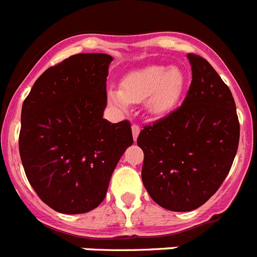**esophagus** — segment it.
Instances as JSON below:
<instances>
[{
    "mask_svg": "<svg viewBox=\"0 0 257 257\" xmlns=\"http://www.w3.org/2000/svg\"><path fill=\"white\" fill-rule=\"evenodd\" d=\"M131 130H133V137H134V140H137L138 135H139V133H140V127H139V124L134 123L133 126H131Z\"/></svg>",
    "mask_w": 257,
    "mask_h": 257,
    "instance_id": "esophagus-1",
    "label": "esophagus"
}]
</instances>
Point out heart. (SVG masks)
I'll return each mask as SVG.
<instances>
[{
    "label": "heart",
    "instance_id": "obj_1",
    "mask_svg": "<svg viewBox=\"0 0 257 257\" xmlns=\"http://www.w3.org/2000/svg\"><path fill=\"white\" fill-rule=\"evenodd\" d=\"M186 88V76L178 67L148 66L128 72L120 82L119 91L110 89L111 104L126 109L128 104L146 101L151 114L161 117L170 113L181 100Z\"/></svg>",
    "mask_w": 257,
    "mask_h": 257
}]
</instances>
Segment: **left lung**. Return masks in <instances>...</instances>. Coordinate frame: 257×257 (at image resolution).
I'll return each mask as SVG.
<instances>
[{"mask_svg": "<svg viewBox=\"0 0 257 257\" xmlns=\"http://www.w3.org/2000/svg\"><path fill=\"white\" fill-rule=\"evenodd\" d=\"M187 57L192 82L183 104L144 126L137 140L144 187L174 212L196 209L216 194L233 165L240 130L229 87L203 57Z\"/></svg>", "mask_w": 257, "mask_h": 257, "instance_id": "left-lung-1", "label": "left lung"}]
</instances>
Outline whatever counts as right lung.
Listing matches in <instances>:
<instances>
[{"instance_id":"add662e5","label":"right lung","mask_w":257,"mask_h":257,"mask_svg":"<svg viewBox=\"0 0 257 257\" xmlns=\"http://www.w3.org/2000/svg\"><path fill=\"white\" fill-rule=\"evenodd\" d=\"M109 54H74L39 76L22 106L19 153L28 182L44 203L66 214L104 200L114 169L133 144L127 119L110 123Z\"/></svg>"}]
</instances>
